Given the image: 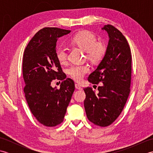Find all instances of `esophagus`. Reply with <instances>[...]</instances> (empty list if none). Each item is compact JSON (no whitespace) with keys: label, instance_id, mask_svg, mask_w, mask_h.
<instances>
[{"label":"esophagus","instance_id":"obj_1","mask_svg":"<svg viewBox=\"0 0 153 153\" xmlns=\"http://www.w3.org/2000/svg\"><path fill=\"white\" fill-rule=\"evenodd\" d=\"M75 87H76V88L77 89H79V90H82V87H81V86L79 85V84L76 83V84H75Z\"/></svg>","mask_w":153,"mask_h":153}]
</instances>
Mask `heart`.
Masks as SVG:
<instances>
[{
	"label": "heart",
	"mask_w": 153,
	"mask_h": 153,
	"mask_svg": "<svg viewBox=\"0 0 153 153\" xmlns=\"http://www.w3.org/2000/svg\"><path fill=\"white\" fill-rule=\"evenodd\" d=\"M96 35L89 31H82L70 38L69 43L85 51L86 56L93 62L101 60L106 53V47L102 41H97ZM55 56L60 64L68 60V51L64 47H58L55 51ZM87 65H72L67 70L68 74L76 81H80L89 71Z\"/></svg>",
	"instance_id": "heart-1"
}]
</instances>
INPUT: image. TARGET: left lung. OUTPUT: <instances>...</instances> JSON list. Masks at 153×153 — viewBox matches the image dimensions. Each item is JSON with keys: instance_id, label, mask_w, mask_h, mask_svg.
<instances>
[{"instance_id": "8db88e82", "label": "left lung", "mask_w": 153, "mask_h": 153, "mask_svg": "<svg viewBox=\"0 0 153 153\" xmlns=\"http://www.w3.org/2000/svg\"><path fill=\"white\" fill-rule=\"evenodd\" d=\"M102 30L109 36L106 53L88 81L93 84L102 82L103 85L99 86L98 93L90 87L84 89V107L91 122L106 127L120 116L130 93L131 53L128 41L115 27L108 24Z\"/></svg>"}]
</instances>
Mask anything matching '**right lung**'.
Masks as SVG:
<instances>
[{"label": "right lung", "instance_id": "1", "mask_svg": "<svg viewBox=\"0 0 153 153\" xmlns=\"http://www.w3.org/2000/svg\"><path fill=\"white\" fill-rule=\"evenodd\" d=\"M70 32L58 27L41 29L24 51L22 72L25 99L37 121L47 127L56 126L63 122L75 90L74 82L66 79L55 56L58 39ZM55 79L63 80L60 89L50 85Z\"/></svg>", "mask_w": 153, "mask_h": 153}]
</instances>
